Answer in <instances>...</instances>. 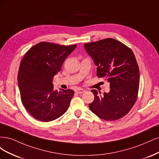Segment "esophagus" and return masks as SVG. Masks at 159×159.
Segmentation results:
<instances>
[{
	"label": "esophagus",
	"mask_w": 159,
	"mask_h": 159,
	"mask_svg": "<svg viewBox=\"0 0 159 159\" xmlns=\"http://www.w3.org/2000/svg\"><path fill=\"white\" fill-rule=\"evenodd\" d=\"M85 91V89H81V88H78L75 90V92L78 93H83Z\"/></svg>",
	"instance_id": "1"
}]
</instances>
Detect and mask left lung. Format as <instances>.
Instances as JSON below:
<instances>
[{"label": "left lung", "instance_id": "8db88e82", "mask_svg": "<svg viewBox=\"0 0 159 159\" xmlns=\"http://www.w3.org/2000/svg\"><path fill=\"white\" fill-rule=\"evenodd\" d=\"M97 68V76L107 80L109 93L101 95L91 90L94 100L89 109L105 121H115L126 115L135 103L139 88V69L131 48L113 38L84 44Z\"/></svg>", "mask_w": 159, "mask_h": 159}]
</instances>
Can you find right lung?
<instances>
[{"label":"right lung","mask_w":159,"mask_h":159,"mask_svg":"<svg viewBox=\"0 0 159 159\" xmlns=\"http://www.w3.org/2000/svg\"><path fill=\"white\" fill-rule=\"evenodd\" d=\"M76 46L42 42L24 56L19 67L18 83L22 104L33 117L49 122L68 110L74 91H54L52 81Z\"/></svg>","instance_id":"right-lung-1"}]
</instances>
